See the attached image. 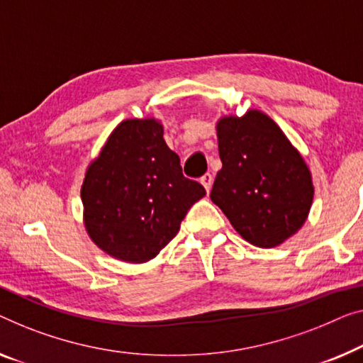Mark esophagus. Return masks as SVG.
I'll list each match as a JSON object with an SVG mask.
<instances>
[{"label":"esophagus","mask_w":363,"mask_h":363,"mask_svg":"<svg viewBox=\"0 0 363 363\" xmlns=\"http://www.w3.org/2000/svg\"><path fill=\"white\" fill-rule=\"evenodd\" d=\"M200 182H202V186L205 187V191L210 192V189H212V184H213V176L210 174V172H207V174L202 176V179H200Z\"/></svg>","instance_id":"obj_1"}]
</instances>
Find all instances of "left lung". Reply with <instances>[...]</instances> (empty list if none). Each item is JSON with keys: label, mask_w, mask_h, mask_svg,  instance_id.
<instances>
[{"label": "left lung", "mask_w": 363, "mask_h": 363, "mask_svg": "<svg viewBox=\"0 0 363 363\" xmlns=\"http://www.w3.org/2000/svg\"><path fill=\"white\" fill-rule=\"evenodd\" d=\"M223 166L210 199L242 240L275 247L298 231L315 197L311 171L284 130L257 109L216 122Z\"/></svg>", "instance_id": "obj_1"}]
</instances>
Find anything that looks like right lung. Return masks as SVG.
I'll use <instances>...</instances> for the list:
<instances>
[{"instance_id": "obj_1", "label": "right lung", "mask_w": 363, "mask_h": 363, "mask_svg": "<svg viewBox=\"0 0 363 363\" xmlns=\"http://www.w3.org/2000/svg\"><path fill=\"white\" fill-rule=\"evenodd\" d=\"M155 117L127 118L86 169L81 200L86 233L122 262L143 264L177 235L187 210L205 196L182 176L181 160Z\"/></svg>"}]
</instances>
